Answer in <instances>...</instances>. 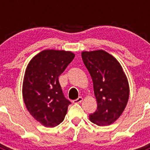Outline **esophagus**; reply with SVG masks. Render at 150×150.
I'll return each instance as SVG.
<instances>
[{
  "label": "esophagus",
  "mask_w": 150,
  "mask_h": 150,
  "mask_svg": "<svg viewBox=\"0 0 150 150\" xmlns=\"http://www.w3.org/2000/svg\"><path fill=\"white\" fill-rule=\"evenodd\" d=\"M83 100V98L82 97H79L78 98L75 99V100H73V102H74V104H77V103H80V102Z\"/></svg>",
  "instance_id": "esophagus-1"
}]
</instances>
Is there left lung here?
Returning <instances> with one entry per match:
<instances>
[{
    "instance_id": "1",
    "label": "left lung",
    "mask_w": 150,
    "mask_h": 150,
    "mask_svg": "<svg viewBox=\"0 0 150 150\" xmlns=\"http://www.w3.org/2000/svg\"><path fill=\"white\" fill-rule=\"evenodd\" d=\"M82 59L92 79L98 107L89 115L98 125H109L121 116L127 105L129 86L122 66L104 50L83 52Z\"/></svg>"
}]
</instances>
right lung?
I'll return each instance as SVG.
<instances>
[{
    "label": "right lung",
    "instance_id": "add662e5",
    "mask_svg": "<svg viewBox=\"0 0 150 150\" xmlns=\"http://www.w3.org/2000/svg\"><path fill=\"white\" fill-rule=\"evenodd\" d=\"M71 52L43 50L26 68L22 95L30 115L46 127H55L64 119L71 104L63 94L59 77L74 59Z\"/></svg>",
    "mask_w": 150,
    "mask_h": 150
}]
</instances>
